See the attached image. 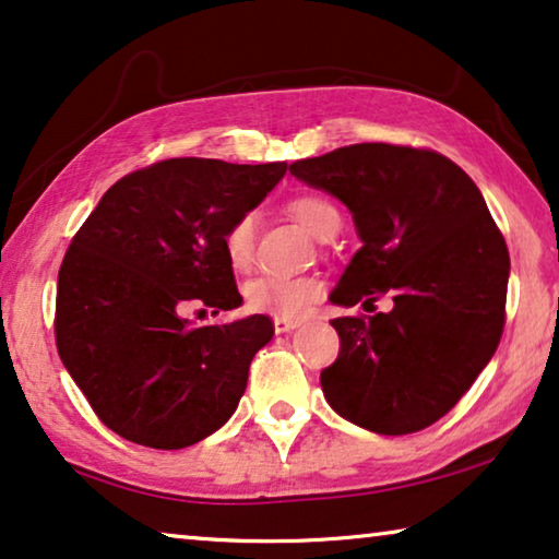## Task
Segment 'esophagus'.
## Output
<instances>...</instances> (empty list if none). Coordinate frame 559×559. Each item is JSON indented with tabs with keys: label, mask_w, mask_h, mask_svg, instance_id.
<instances>
[{
	"label": "esophagus",
	"mask_w": 559,
	"mask_h": 559,
	"mask_svg": "<svg viewBox=\"0 0 559 559\" xmlns=\"http://www.w3.org/2000/svg\"><path fill=\"white\" fill-rule=\"evenodd\" d=\"M301 326V321H294V319H273V329L276 333H288Z\"/></svg>",
	"instance_id": "1"
}]
</instances>
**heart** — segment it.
I'll use <instances>...</instances> for the list:
<instances>
[{"label":"heart","instance_id":"obj_1","mask_svg":"<svg viewBox=\"0 0 559 559\" xmlns=\"http://www.w3.org/2000/svg\"><path fill=\"white\" fill-rule=\"evenodd\" d=\"M290 213L301 226L321 238L331 226L341 223V215L329 200L316 195H301L290 200ZM253 238L255 218L251 213L240 215L230 223L223 236V248L233 269L243 271L253 261ZM321 281L313 276H278V273H261L243 286L246 306L253 313H269L276 319H298L311 308L321 296Z\"/></svg>","mask_w":559,"mask_h":559}]
</instances>
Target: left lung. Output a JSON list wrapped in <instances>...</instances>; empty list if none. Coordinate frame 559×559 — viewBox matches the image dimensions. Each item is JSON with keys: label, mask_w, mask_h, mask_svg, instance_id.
Listing matches in <instances>:
<instances>
[{"label": "left lung", "mask_w": 559, "mask_h": 559, "mask_svg": "<svg viewBox=\"0 0 559 559\" xmlns=\"http://www.w3.org/2000/svg\"><path fill=\"white\" fill-rule=\"evenodd\" d=\"M352 213L361 248L329 301L389 294L394 308L341 316V352L321 371L331 409L373 435L441 419L497 352L510 253L479 188L449 157L386 143L338 147L290 165Z\"/></svg>", "instance_id": "left-lung-1"}]
</instances>
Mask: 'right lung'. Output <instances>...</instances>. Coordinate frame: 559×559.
<instances>
[{
  "label": "right lung",
  "mask_w": 559,
  "mask_h": 559,
  "mask_svg": "<svg viewBox=\"0 0 559 559\" xmlns=\"http://www.w3.org/2000/svg\"><path fill=\"white\" fill-rule=\"evenodd\" d=\"M286 168L173 157L124 175L82 223L57 276V352L115 435L182 449L236 412L271 319L193 326L180 308L243 304L223 236Z\"/></svg>",
  "instance_id": "add662e5"
}]
</instances>
